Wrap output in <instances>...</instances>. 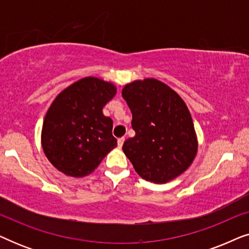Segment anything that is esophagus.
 Here are the masks:
<instances>
[{
    "label": "esophagus",
    "mask_w": 249,
    "mask_h": 249,
    "mask_svg": "<svg viewBox=\"0 0 249 249\" xmlns=\"http://www.w3.org/2000/svg\"><path fill=\"white\" fill-rule=\"evenodd\" d=\"M124 137H121V138L118 139V146H119V148L122 147V145H124Z\"/></svg>",
    "instance_id": "obj_1"
}]
</instances>
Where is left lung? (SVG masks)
Wrapping results in <instances>:
<instances>
[{"mask_svg":"<svg viewBox=\"0 0 249 249\" xmlns=\"http://www.w3.org/2000/svg\"><path fill=\"white\" fill-rule=\"evenodd\" d=\"M136 135L122 149L142 179L166 183L192 165L198 141L192 114L178 93L155 78L134 80L122 88Z\"/></svg>","mask_w":249,"mask_h":249,"instance_id":"obj_1","label":"left lung"}]
</instances>
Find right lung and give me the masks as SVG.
<instances>
[{"mask_svg":"<svg viewBox=\"0 0 249 249\" xmlns=\"http://www.w3.org/2000/svg\"><path fill=\"white\" fill-rule=\"evenodd\" d=\"M115 94L113 83L89 76L54 98L40 135L44 154L54 168L66 176L83 178L117 147L113 121L102 111Z\"/></svg>","mask_w":249,"mask_h":249,"instance_id":"right-lung-1","label":"right lung"}]
</instances>
